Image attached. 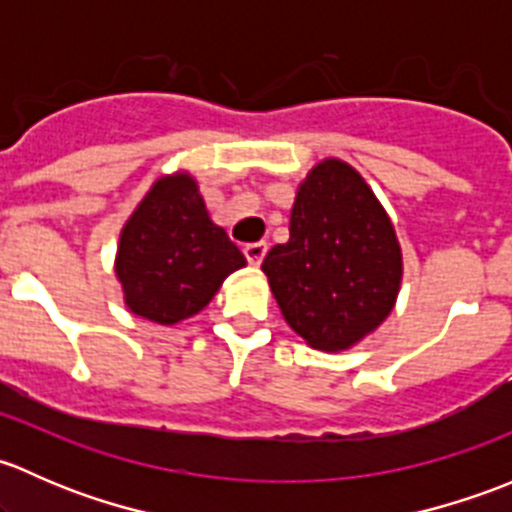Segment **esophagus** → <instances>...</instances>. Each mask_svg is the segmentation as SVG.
Listing matches in <instances>:
<instances>
[{
	"label": "esophagus",
	"mask_w": 512,
	"mask_h": 512,
	"mask_svg": "<svg viewBox=\"0 0 512 512\" xmlns=\"http://www.w3.org/2000/svg\"><path fill=\"white\" fill-rule=\"evenodd\" d=\"M242 252H245L247 262H250L252 267H257L262 260H265L267 242H250V245H245V250H242Z\"/></svg>",
	"instance_id": "34e87169"
}]
</instances>
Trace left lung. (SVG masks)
Segmentation results:
<instances>
[{
    "label": "left lung",
    "mask_w": 512,
    "mask_h": 512,
    "mask_svg": "<svg viewBox=\"0 0 512 512\" xmlns=\"http://www.w3.org/2000/svg\"><path fill=\"white\" fill-rule=\"evenodd\" d=\"M282 317L319 352L356 347L394 309L404 255L359 170L324 158L294 195L289 240L262 262Z\"/></svg>",
    "instance_id": "8db88e82"
}]
</instances>
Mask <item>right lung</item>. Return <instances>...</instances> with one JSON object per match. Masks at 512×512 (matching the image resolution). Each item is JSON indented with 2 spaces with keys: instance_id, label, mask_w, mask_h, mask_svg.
Instances as JSON below:
<instances>
[{
  "instance_id": "right-lung-1",
  "label": "right lung",
  "mask_w": 512,
  "mask_h": 512,
  "mask_svg": "<svg viewBox=\"0 0 512 512\" xmlns=\"http://www.w3.org/2000/svg\"><path fill=\"white\" fill-rule=\"evenodd\" d=\"M247 260L213 223L198 180L175 170L153 180L118 237L113 270L136 317L173 327L195 317Z\"/></svg>"
}]
</instances>
